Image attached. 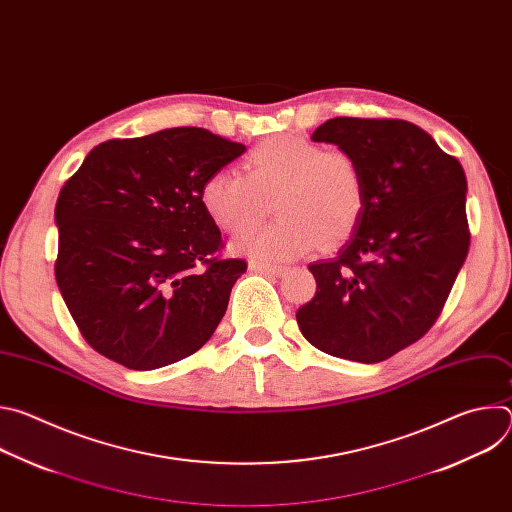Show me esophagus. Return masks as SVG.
<instances>
[{"label": "esophagus", "mask_w": 512, "mask_h": 512, "mask_svg": "<svg viewBox=\"0 0 512 512\" xmlns=\"http://www.w3.org/2000/svg\"><path fill=\"white\" fill-rule=\"evenodd\" d=\"M249 269L255 271V273H265V275H283L285 273V267L281 265H273V263H261V261H251L249 263Z\"/></svg>", "instance_id": "esophagus-1"}]
</instances>
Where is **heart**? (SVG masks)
I'll list each match as a JSON object with an SVG mask.
<instances>
[{"label": "heart", "instance_id": "1", "mask_svg": "<svg viewBox=\"0 0 512 512\" xmlns=\"http://www.w3.org/2000/svg\"><path fill=\"white\" fill-rule=\"evenodd\" d=\"M269 202L277 221L237 241L235 251L265 261L294 259L322 245H340L354 233L367 206V182L348 152L279 133L245 156L243 174L218 170L200 186L206 216L231 237L257 231Z\"/></svg>", "mask_w": 512, "mask_h": 512}]
</instances>
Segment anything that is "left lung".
<instances>
[{"mask_svg": "<svg viewBox=\"0 0 512 512\" xmlns=\"http://www.w3.org/2000/svg\"><path fill=\"white\" fill-rule=\"evenodd\" d=\"M312 141L334 143L360 164L367 206L338 255L308 267L316 296L296 320L326 354L381 362L433 326L466 261V174L403 119L336 117Z\"/></svg>", "mask_w": 512, "mask_h": 512, "instance_id": "8db88e82", "label": "left lung"}]
</instances>
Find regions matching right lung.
Wrapping results in <instances>:
<instances>
[{
    "instance_id": "right-lung-1",
    "label": "right lung",
    "mask_w": 512,
    "mask_h": 512,
    "mask_svg": "<svg viewBox=\"0 0 512 512\" xmlns=\"http://www.w3.org/2000/svg\"><path fill=\"white\" fill-rule=\"evenodd\" d=\"M245 150L202 127L109 139L62 186L56 283L99 354L154 371L214 334L247 263L212 257L221 231L200 186Z\"/></svg>"
}]
</instances>
